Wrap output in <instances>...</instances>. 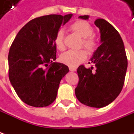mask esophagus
Listing matches in <instances>:
<instances>
[{"mask_svg": "<svg viewBox=\"0 0 134 134\" xmlns=\"http://www.w3.org/2000/svg\"><path fill=\"white\" fill-rule=\"evenodd\" d=\"M69 70L71 71H76V68H74V67H69Z\"/></svg>", "mask_w": 134, "mask_h": 134, "instance_id": "esophagus-1", "label": "esophagus"}]
</instances>
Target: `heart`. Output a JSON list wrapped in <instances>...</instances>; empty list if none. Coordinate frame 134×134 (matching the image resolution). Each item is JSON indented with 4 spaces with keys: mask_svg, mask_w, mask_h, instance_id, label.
Segmentation results:
<instances>
[{
    "mask_svg": "<svg viewBox=\"0 0 134 134\" xmlns=\"http://www.w3.org/2000/svg\"><path fill=\"white\" fill-rule=\"evenodd\" d=\"M71 30L78 34L82 40L80 47H83L90 53H92L96 48L98 42L92 35L94 33L93 27L90 23L83 20H77L70 26ZM54 44L59 51H64V31L60 30L56 35ZM87 57V54L84 50L69 51L60 56V61L70 67H76L84 62Z\"/></svg>",
    "mask_w": 134,
    "mask_h": 134,
    "instance_id": "b5f03b06",
    "label": "heart"
}]
</instances>
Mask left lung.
I'll list each match as a JSON object with an SVG mask.
<instances>
[{"label":"left lung","mask_w":134,"mask_h":134,"mask_svg":"<svg viewBox=\"0 0 134 134\" xmlns=\"http://www.w3.org/2000/svg\"><path fill=\"white\" fill-rule=\"evenodd\" d=\"M88 19L89 15H80ZM95 24L99 28L101 44L91 58L96 67L77 68L79 81L75 88L77 98L83 104L100 108L110 104L120 94L127 68V59L123 41L115 27L104 19Z\"/></svg>","instance_id":"8db88e82"}]
</instances>
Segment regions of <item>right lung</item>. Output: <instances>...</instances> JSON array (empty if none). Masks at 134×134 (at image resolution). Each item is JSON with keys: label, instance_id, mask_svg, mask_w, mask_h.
<instances>
[{"label": "right lung", "instance_id": "obj_1", "mask_svg": "<svg viewBox=\"0 0 134 134\" xmlns=\"http://www.w3.org/2000/svg\"><path fill=\"white\" fill-rule=\"evenodd\" d=\"M72 14L48 15L34 18L19 30L9 48V78L25 104L35 107L51 105L61 79L69 72L57 59L54 39Z\"/></svg>", "mask_w": 134, "mask_h": 134}]
</instances>
